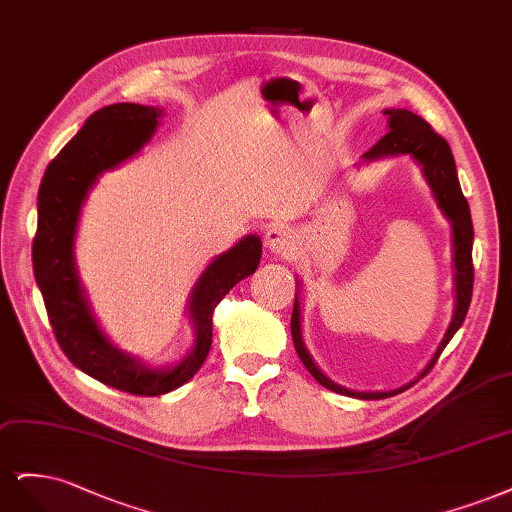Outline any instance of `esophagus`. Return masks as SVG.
Instances as JSON below:
<instances>
[{
    "label": "esophagus",
    "mask_w": 512,
    "mask_h": 512,
    "mask_svg": "<svg viewBox=\"0 0 512 512\" xmlns=\"http://www.w3.org/2000/svg\"><path fill=\"white\" fill-rule=\"evenodd\" d=\"M266 246L280 257H287L295 249V236L287 225H272L266 232Z\"/></svg>",
    "instance_id": "34e87169"
}]
</instances>
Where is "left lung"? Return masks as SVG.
Listing matches in <instances>:
<instances>
[{"mask_svg": "<svg viewBox=\"0 0 512 512\" xmlns=\"http://www.w3.org/2000/svg\"><path fill=\"white\" fill-rule=\"evenodd\" d=\"M389 117V134H385L381 140H378L368 153H364V159H381L387 155H400V153H410L415 157L421 166L423 174L430 183L438 206L442 212L447 214L451 225H453V251H455V293H457V304H455V315L453 321L444 334L438 351L434 359L430 361V366L425 368V372H430L434 364L438 361L440 353L444 351V346L449 344V340L455 336L457 329L464 323L470 300H472V287H474V266H472V240H474V229H472V217H470V206L468 200L461 193L459 180H457V170H455V159L451 153L449 142L442 136H438L432 129L430 123H425L421 117H417L415 112L410 110H385ZM291 336L295 351H298L302 364L306 370L317 378V383H321L325 389L336 391L342 395H351V398L359 400H383L389 398V395H395L398 391H376V393H359V391H349L340 385H336L315 366V361L310 359V355L304 349L302 342V332H300V302L295 298L293 304V315H291ZM423 372V374H425ZM406 389V387H404Z\"/></svg>", "mask_w": 512, "mask_h": 512, "instance_id": "left-lung-1", "label": "left lung"}]
</instances>
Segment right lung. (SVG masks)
<instances>
[{
	"label": "right lung",
	"instance_id": "1",
	"mask_svg": "<svg viewBox=\"0 0 512 512\" xmlns=\"http://www.w3.org/2000/svg\"><path fill=\"white\" fill-rule=\"evenodd\" d=\"M161 110L112 104L93 112L78 134L48 163L38 193V229L31 246L36 283L53 334L72 364L108 387L134 395H161L185 385L202 368L212 344V312L261 259V240L246 236L214 259L197 280L189 315L195 321L191 355L168 370H148L112 346L97 327L74 268L80 206L104 170L138 153L157 127Z\"/></svg>",
	"mask_w": 512,
	"mask_h": 512
}]
</instances>
